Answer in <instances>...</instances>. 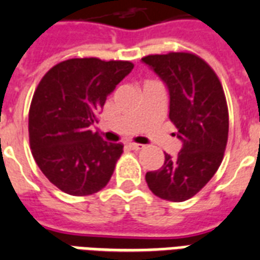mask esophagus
<instances>
[{"label": "esophagus", "mask_w": 260, "mask_h": 260, "mask_svg": "<svg viewBox=\"0 0 260 260\" xmlns=\"http://www.w3.org/2000/svg\"><path fill=\"white\" fill-rule=\"evenodd\" d=\"M128 147H129L131 150H142L143 144H138V143H128Z\"/></svg>", "instance_id": "1"}]
</instances>
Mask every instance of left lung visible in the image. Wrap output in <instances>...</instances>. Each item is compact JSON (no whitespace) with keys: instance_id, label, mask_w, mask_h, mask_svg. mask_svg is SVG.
I'll list each match as a JSON object with an SVG mask.
<instances>
[{"instance_id":"left-lung-1","label":"left lung","mask_w":260,"mask_h":260,"mask_svg":"<svg viewBox=\"0 0 260 260\" xmlns=\"http://www.w3.org/2000/svg\"><path fill=\"white\" fill-rule=\"evenodd\" d=\"M166 83L170 117L182 148L165 154L159 170L146 174L155 196L167 201L189 200L210 181L222 162L228 140V106L212 67L189 52L148 55L142 59Z\"/></svg>"}]
</instances>
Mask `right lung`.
<instances>
[{
	"label": "right lung",
	"mask_w": 260,
	"mask_h": 260,
	"mask_svg": "<svg viewBox=\"0 0 260 260\" xmlns=\"http://www.w3.org/2000/svg\"><path fill=\"white\" fill-rule=\"evenodd\" d=\"M132 69L126 60L69 59L48 70L35 90L30 150L42 173L64 193L89 196L108 185L124 146L105 142L89 126Z\"/></svg>",
	"instance_id": "right-lung-1"
}]
</instances>
